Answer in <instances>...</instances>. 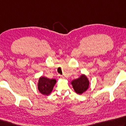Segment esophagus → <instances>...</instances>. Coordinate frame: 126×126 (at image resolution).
Instances as JSON below:
<instances>
[{
    "mask_svg": "<svg viewBox=\"0 0 126 126\" xmlns=\"http://www.w3.org/2000/svg\"><path fill=\"white\" fill-rule=\"evenodd\" d=\"M58 79H64V77H63V76H62V75H58Z\"/></svg>",
    "mask_w": 126,
    "mask_h": 126,
    "instance_id": "obj_1",
    "label": "esophagus"
}]
</instances>
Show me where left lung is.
<instances>
[{"label": "left lung", "instance_id": "8db88e82", "mask_svg": "<svg viewBox=\"0 0 126 126\" xmlns=\"http://www.w3.org/2000/svg\"><path fill=\"white\" fill-rule=\"evenodd\" d=\"M71 84L75 92L78 94L81 95L89 88L90 82L88 77L85 74H82L78 79L72 80Z\"/></svg>", "mask_w": 126, "mask_h": 126}]
</instances>
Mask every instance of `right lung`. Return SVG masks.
<instances>
[{
    "label": "right lung",
    "mask_w": 126,
    "mask_h": 126,
    "mask_svg": "<svg viewBox=\"0 0 126 126\" xmlns=\"http://www.w3.org/2000/svg\"><path fill=\"white\" fill-rule=\"evenodd\" d=\"M56 83L57 80L55 79H49L45 77H41L37 84L38 90L42 95L48 96L51 93Z\"/></svg>",
    "instance_id": "add662e5"
}]
</instances>
